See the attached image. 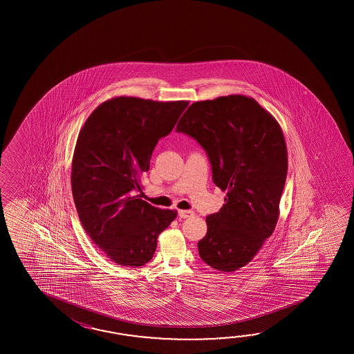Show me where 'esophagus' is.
Wrapping results in <instances>:
<instances>
[{
  "instance_id": "obj_1",
  "label": "esophagus",
  "mask_w": 354,
  "mask_h": 354,
  "mask_svg": "<svg viewBox=\"0 0 354 354\" xmlns=\"http://www.w3.org/2000/svg\"><path fill=\"white\" fill-rule=\"evenodd\" d=\"M195 215V212L191 210H178V216L180 218H191V216H194Z\"/></svg>"
}]
</instances>
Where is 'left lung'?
Segmentation results:
<instances>
[{
    "label": "left lung",
    "mask_w": 354,
    "mask_h": 354,
    "mask_svg": "<svg viewBox=\"0 0 354 354\" xmlns=\"http://www.w3.org/2000/svg\"><path fill=\"white\" fill-rule=\"evenodd\" d=\"M176 131L203 147L214 183L226 191L223 207L206 218L198 254L214 270L236 271L253 259L277 224L287 176L283 133L254 98L241 95L194 102Z\"/></svg>",
    "instance_id": "obj_1"
}]
</instances>
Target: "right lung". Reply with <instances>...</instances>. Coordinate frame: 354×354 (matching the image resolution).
Segmentation results:
<instances>
[{
	"label": "right lung",
	"mask_w": 354,
	"mask_h": 354,
	"mask_svg": "<svg viewBox=\"0 0 354 354\" xmlns=\"http://www.w3.org/2000/svg\"><path fill=\"white\" fill-rule=\"evenodd\" d=\"M187 101L111 98L91 113L72 160V194L83 229L119 266L148 263L159 234L177 216L142 200L140 178Z\"/></svg>",
	"instance_id": "add662e5"
}]
</instances>
